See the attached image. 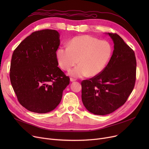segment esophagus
<instances>
[{
  "instance_id": "obj_1",
  "label": "esophagus",
  "mask_w": 149,
  "mask_h": 149,
  "mask_svg": "<svg viewBox=\"0 0 149 149\" xmlns=\"http://www.w3.org/2000/svg\"><path fill=\"white\" fill-rule=\"evenodd\" d=\"M76 80V79H73V78H70V81H75Z\"/></svg>"
}]
</instances>
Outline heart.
I'll use <instances>...</instances> for the list:
<instances>
[{
    "label": "heart",
    "mask_w": 149,
    "mask_h": 149,
    "mask_svg": "<svg viewBox=\"0 0 149 149\" xmlns=\"http://www.w3.org/2000/svg\"><path fill=\"white\" fill-rule=\"evenodd\" d=\"M113 52L112 45L106 40L88 35L77 36L68 45V48L57 51V58L61 68L70 70L69 74L75 77L98 75L104 69Z\"/></svg>",
    "instance_id": "b5f03b06"
}]
</instances>
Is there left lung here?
Returning a JSON list of instances; mask_svg holds the SVG:
<instances>
[{"label":"left lung","mask_w":149,"mask_h":149,"mask_svg":"<svg viewBox=\"0 0 149 149\" xmlns=\"http://www.w3.org/2000/svg\"><path fill=\"white\" fill-rule=\"evenodd\" d=\"M114 43L113 54L104 69L81 81V98L90 112L105 115L123 106L134 88L136 60L130 47L116 33H108Z\"/></svg>","instance_id":"1"}]
</instances>
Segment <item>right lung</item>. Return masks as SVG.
I'll return each instance as SVG.
<instances>
[{"label": "right lung", "instance_id": "add662e5", "mask_svg": "<svg viewBox=\"0 0 149 149\" xmlns=\"http://www.w3.org/2000/svg\"><path fill=\"white\" fill-rule=\"evenodd\" d=\"M59 33L54 29L33 32L13 53L10 77L19 103L38 113L52 111L60 103L70 79L58 67Z\"/></svg>", "mask_w": 149, "mask_h": 149}]
</instances>
